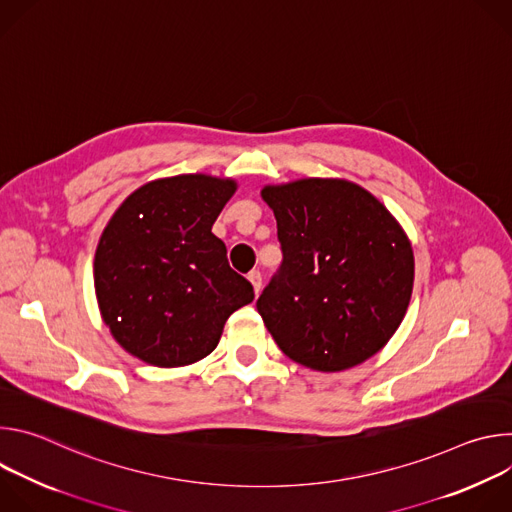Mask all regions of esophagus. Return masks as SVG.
<instances>
[{"mask_svg": "<svg viewBox=\"0 0 512 512\" xmlns=\"http://www.w3.org/2000/svg\"><path fill=\"white\" fill-rule=\"evenodd\" d=\"M249 281L253 283L255 294H259V291H261V285H263V277H261V271H259V269H253V271L249 273Z\"/></svg>", "mask_w": 512, "mask_h": 512, "instance_id": "1", "label": "esophagus"}]
</instances>
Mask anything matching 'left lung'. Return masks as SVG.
I'll return each instance as SVG.
<instances>
[{
  "instance_id": "8db88e82",
  "label": "left lung",
  "mask_w": 512,
  "mask_h": 512,
  "mask_svg": "<svg viewBox=\"0 0 512 512\" xmlns=\"http://www.w3.org/2000/svg\"><path fill=\"white\" fill-rule=\"evenodd\" d=\"M283 261L257 300L291 360L342 371L377 354L405 318L413 251L391 212L346 180L265 186Z\"/></svg>"
}]
</instances>
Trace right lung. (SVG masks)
I'll list each match as a JSON object with an SVG mask.
<instances>
[{
	"label": "right lung",
	"mask_w": 512,
	"mask_h": 512,
	"mask_svg": "<svg viewBox=\"0 0 512 512\" xmlns=\"http://www.w3.org/2000/svg\"><path fill=\"white\" fill-rule=\"evenodd\" d=\"M233 180L182 174L137 188L113 214L95 255V291L113 338L156 367L210 354L253 285L227 259L212 225Z\"/></svg>",
	"instance_id": "right-lung-1"
}]
</instances>
